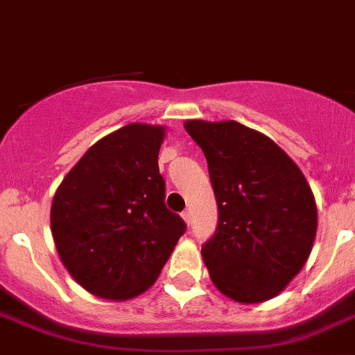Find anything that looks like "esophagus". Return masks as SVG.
I'll use <instances>...</instances> for the list:
<instances>
[{
	"instance_id": "esophagus-1",
	"label": "esophagus",
	"mask_w": 355,
	"mask_h": 355,
	"mask_svg": "<svg viewBox=\"0 0 355 355\" xmlns=\"http://www.w3.org/2000/svg\"><path fill=\"white\" fill-rule=\"evenodd\" d=\"M182 220L186 221V225H189L191 223V212L189 211L182 212Z\"/></svg>"
}]
</instances>
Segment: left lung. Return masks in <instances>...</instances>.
<instances>
[{"label": "left lung", "mask_w": 355, "mask_h": 355, "mask_svg": "<svg viewBox=\"0 0 355 355\" xmlns=\"http://www.w3.org/2000/svg\"><path fill=\"white\" fill-rule=\"evenodd\" d=\"M184 128L207 159L218 227L202 248L214 286L230 300L277 297L313 250L318 211L291 157L237 121L189 119Z\"/></svg>", "instance_id": "8db88e82"}]
</instances>
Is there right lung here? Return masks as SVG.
<instances>
[{
  "label": "right lung",
  "instance_id": "right-lung-1",
  "mask_svg": "<svg viewBox=\"0 0 355 355\" xmlns=\"http://www.w3.org/2000/svg\"><path fill=\"white\" fill-rule=\"evenodd\" d=\"M166 126L130 123L92 144L55 191L58 257L85 291L130 300L155 284L186 223L164 205Z\"/></svg>",
  "mask_w": 355,
  "mask_h": 355
}]
</instances>
